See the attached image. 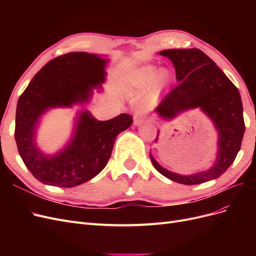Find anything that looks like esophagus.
<instances>
[{
    "label": "esophagus",
    "mask_w": 256,
    "mask_h": 256,
    "mask_svg": "<svg viewBox=\"0 0 256 256\" xmlns=\"http://www.w3.org/2000/svg\"><path fill=\"white\" fill-rule=\"evenodd\" d=\"M146 120V116L142 110H138L134 116V125H141V124Z\"/></svg>",
    "instance_id": "1"
}]
</instances>
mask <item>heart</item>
<instances>
[{
  "instance_id": "obj_1",
  "label": "heart",
  "mask_w": 256,
  "mask_h": 256,
  "mask_svg": "<svg viewBox=\"0 0 256 256\" xmlns=\"http://www.w3.org/2000/svg\"><path fill=\"white\" fill-rule=\"evenodd\" d=\"M154 76H156V72H154V70H150L148 72H147V76H146L147 83L152 82L154 78ZM168 76H168V72H166V70L160 72V74H159V85H160V86H164V85H166L168 83Z\"/></svg>"
}]
</instances>
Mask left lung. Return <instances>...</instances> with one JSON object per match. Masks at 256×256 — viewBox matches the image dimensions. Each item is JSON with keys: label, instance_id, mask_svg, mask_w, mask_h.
I'll use <instances>...</instances> for the list:
<instances>
[{"label": "left lung", "instance_id": "1", "mask_svg": "<svg viewBox=\"0 0 256 256\" xmlns=\"http://www.w3.org/2000/svg\"><path fill=\"white\" fill-rule=\"evenodd\" d=\"M160 54L172 60L178 84L162 98L156 108L157 113L171 120L182 111L200 106L219 131V152L210 170L189 176L168 171L150 156L152 164L160 174L182 184L216 180L233 164L242 146L246 126L239 92L214 62L200 49H170Z\"/></svg>", "mask_w": 256, "mask_h": 256}]
</instances>
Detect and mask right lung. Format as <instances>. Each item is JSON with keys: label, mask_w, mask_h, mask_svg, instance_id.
Instances as JSON below:
<instances>
[{"label": "right lung", "mask_w": 256, "mask_h": 256, "mask_svg": "<svg viewBox=\"0 0 256 256\" xmlns=\"http://www.w3.org/2000/svg\"><path fill=\"white\" fill-rule=\"evenodd\" d=\"M106 60L95 54L70 52L49 60L19 97L14 140L26 166L37 180L56 187L72 188L92 180L109 161L116 136L134 118L122 113L99 122L81 112L74 138L56 156H44L35 144V127L49 108L70 106L88 102L92 88L104 81Z\"/></svg>", "instance_id": "obj_1"}]
</instances>
